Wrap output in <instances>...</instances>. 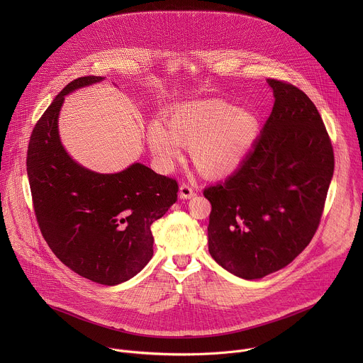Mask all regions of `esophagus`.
<instances>
[{
	"label": "esophagus",
	"instance_id": "34e87169",
	"mask_svg": "<svg viewBox=\"0 0 363 363\" xmlns=\"http://www.w3.org/2000/svg\"><path fill=\"white\" fill-rule=\"evenodd\" d=\"M191 196H194L192 186L189 184H186V182H182L179 185V198L181 199H189Z\"/></svg>",
	"mask_w": 363,
	"mask_h": 363
}]
</instances>
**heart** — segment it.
I'll return each mask as SVG.
<instances>
[{
    "label": "heart",
    "instance_id": "1",
    "mask_svg": "<svg viewBox=\"0 0 363 363\" xmlns=\"http://www.w3.org/2000/svg\"><path fill=\"white\" fill-rule=\"evenodd\" d=\"M167 126L168 130L153 122L147 128V143L158 165L168 169L179 158V143L191 145L195 168L211 178L234 171L260 132L254 112L223 100L185 103L168 115Z\"/></svg>",
    "mask_w": 363,
    "mask_h": 363
}]
</instances>
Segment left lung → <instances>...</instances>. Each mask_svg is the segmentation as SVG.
Masks as SVG:
<instances>
[{"label":"left lung","instance_id":"left-lung-1","mask_svg":"<svg viewBox=\"0 0 363 363\" xmlns=\"http://www.w3.org/2000/svg\"><path fill=\"white\" fill-rule=\"evenodd\" d=\"M267 82L274 106L252 150L225 181L203 189L210 254L245 280L286 267L312 241L335 168L315 103L287 82Z\"/></svg>","mask_w":363,"mask_h":363}]
</instances>
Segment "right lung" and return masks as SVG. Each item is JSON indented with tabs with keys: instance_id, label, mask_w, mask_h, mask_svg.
<instances>
[{
	"instance_id": "obj_1",
	"label": "right lung",
	"mask_w": 363,
	"mask_h": 363,
	"mask_svg": "<svg viewBox=\"0 0 363 363\" xmlns=\"http://www.w3.org/2000/svg\"><path fill=\"white\" fill-rule=\"evenodd\" d=\"M101 80L79 77L51 101L28 142L27 175L34 214L51 251L79 276L116 286L152 258L150 225L175 203L178 182L142 164L97 174L69 157L57 129L65 96Z\"/></svg>"
}]
</instances>
